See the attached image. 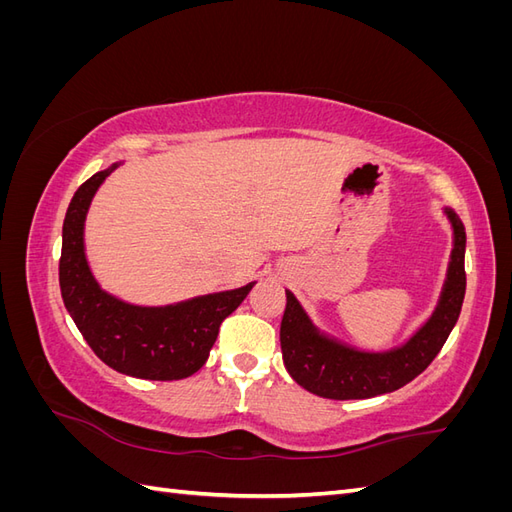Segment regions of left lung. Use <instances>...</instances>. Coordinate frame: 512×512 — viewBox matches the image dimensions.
I'll return each instance as SVG.
<instances>
[{"label":"left lung","mask_w":512,"mask_h":512,"mask_svg":"<svg viewBox=\"0 0 512 512\" xmlns=\"http://www.w3.org/2000/svg\"><path fill=\"white\" fill-rule=\"evenodd\" d=\"M444 215L453 228L446 280L433 312L404 344L380 352L354 348L320 331L299 299L286 290L280 342L284 365L294 382L327 399H369L401 389L436 359L455 327L466 294V228L453 209L444 207Z\"/></svg>","instance_id":"8db88e82"}]
</instances>
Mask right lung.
Listing matches in <instances>:
<instances>
[{"mask_svg":"<svg viewBox=\"0 0 512 512\" xmlns=\"http://www.w3.org/2000/svg\"><path fill=\"white\" fill-rule=\"evenodd\" d=\"M123 162L89 177L74 192L61 230V299L98 359L119 374L181 380L205 365L220 324L256 282L168 305H134L106 292L85 254V220L104 179Z\"/></svg>","mask_w":512,"mask_h":512,"instance_id":"1","label":"right lung"}]
</instances>
